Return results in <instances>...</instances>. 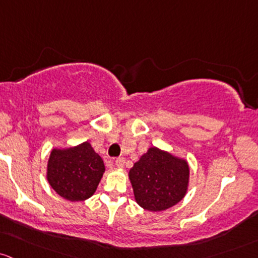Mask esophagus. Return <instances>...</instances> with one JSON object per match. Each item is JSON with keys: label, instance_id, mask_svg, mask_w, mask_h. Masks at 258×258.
I'll return each mask as SVG.
<instances>
[{"label": "esophagus", "instance_id": "34e87169", "mask_svg": "<svg viewBox=\"0 0 258 258\" xmlns=\"http://www.w3.org/2000/svg\"><path fill=\"white\" fill-rule=\"evenodd\" d=\"M115 165L117 166L118 169H122L124 166V159H123V158H117V159L115 160Z\"/></svg>", "mask_w": 258, "mask_h": 258}]
</instances>
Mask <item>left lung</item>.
I'll use <instances>...</instances> for the list:
<instances>
[{
    "label": "left lung",
    "instance_id": "obj_1",
    "mask_svg": "<svg viewBox=\"0 0 258 258\" xmlns=\"http://www.w3.org/2000/svg\"><path fill=\"white\" fill-rule=\"evenodd\" d=\"M128 179L141 207L163 212L177 205L187 194L189 165L185 158L151 147L130 169Z\"/></svg>",
    "mask_w": 258,
    "mask_h": 258
}]
</instances>
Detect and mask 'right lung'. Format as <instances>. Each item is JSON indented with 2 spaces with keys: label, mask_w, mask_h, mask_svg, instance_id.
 Wrapping results in <instances>:
<instances>
[{
  "label": "right lung",
  "mask_w": 258,
  "mask_h": 258,
  "mask_svg": "<svg viewBox=\"0 0 258 258\" xmlns=\"http://www.w3.org/2000/svg\"><path fill=\"white\" fill-rule=\"evenodd\" d=\"M105 172L100 155L89 142L69 148H53L46 166V179L53 191L71 202L94 195Z\"/></svg>",
  "instance_id": "obj_1"
}]
</instances>
